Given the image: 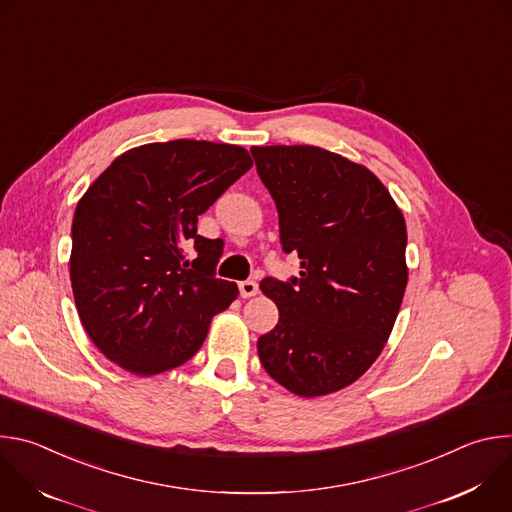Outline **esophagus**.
I'll return each instance as SVG.
<instances>
[{
  "mask_svg": "<svg viewBox=\"0 0 512 512\" xmlns=\"http://www.w3.org/2000/svg\"><path fill=\"white\" fill-rule=\"evenodd\" d=\"M257 291H259V285L253 279L239 281V294H241V298H253V296H257Z\"/></svg>",
  "mask_w": 512,
  "mask_h": 512,
  "instance_id": "34e87169",
  "label": "esophagus"
}]
</instances>
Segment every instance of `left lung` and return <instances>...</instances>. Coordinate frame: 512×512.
<instances>
[{
	"instance_id": "8db88e82",
	"label": "left lung",
	"mask_w": 512,
	"mask_h": 512,
	"mask_svg": "<svg viewBox=\"0 0 512 512\" xmlns=\"http://www.w3.org/2000/svg\"><path fill=\"white\" fill-rule=\"evenodd\" d=\"M300 275L259 287L279 322L257 340L263 369L300 397L340 391L369 371L407 285L405 218L364 166L314 145L251 148Z\"/></svg>"
}]
</instances>
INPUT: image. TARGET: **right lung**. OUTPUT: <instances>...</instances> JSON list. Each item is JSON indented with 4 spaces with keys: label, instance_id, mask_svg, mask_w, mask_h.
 I'll return each instance as SVG.
<instances>
[{
    "label": "right lung",
    "instance_id": "add662e5",
    "mask_svg": "<svg viewBox=\"0 0 512 512\" xmlns=\"http://www.w3.org/2000/svg\"><path fill=\"white\" fill-rule=\"evenodd\" d=\"M251 166L239 145L148 143L113 160L77 204L72 294L95 346L125 371L152 377L180 367L237 298V285L214 273L223 241L196 225Z\"/></svg>",
    "mask_w": 512,
    "mask_h": 512
}]
</instances>
